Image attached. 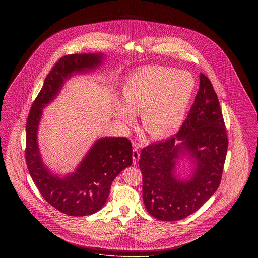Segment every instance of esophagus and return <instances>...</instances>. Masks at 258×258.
I'll return each instance as SVG.
<instances>
[{
	"instance_id": "obj_1",
	"label": "esophagus",
	"mask_w": 258,
	"mask_h": 258,
	"mask_svg": "<svg viewBox=\"0 0 258 258\" xmlns=\"http://www.w3.org/2000/svg\"><path fill=\"white\" fill-rule=\"evenodd\" d=\"M139 157H140V152H139V149L137 146L134 147L133 150V160H134V163L137 164L138 160H139Z\"/></svg>"
}]
</instances>
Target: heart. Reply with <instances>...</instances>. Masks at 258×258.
<instances>
[{
  "instance_id": "b5f03b06",
  "label": "heart",
  "mask_w": 258,
  "mask_h": 258,
  "mask_svg": "<svg viewBox=\"0 0 258 258\" xmlns=\"http://www.w3.org/2000/svg\"><path fill=\"white\" fill-rule=\"evenodd\" d=\"M196 90V80L187 72L151 66L139 69L124 81L123 97L127 109L116 107V116L132 122L142 114L143 126L154 138L174 134L184 122Z\"/></svg>"
}]
</instances>
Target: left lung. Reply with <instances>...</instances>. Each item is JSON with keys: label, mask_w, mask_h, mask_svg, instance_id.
<instances>
[{"label": "left lung", "mask_w": 258, "mask_h": 258, "mask_svg": "<svg viewBox=\"0 0 258 258\" xmlns=\"http://www.w3.org/2000/svg\"><path fill=\"white\" fill-rule=\"evenodd\" d=\"M228 137L218 96L200 74L199 90L178 134L143 148L138 161L149 214L160 221H180L200 208L221 184ZM184 150L196 160L188 180H178L175 163Z\"/></svg>", "instance_id": "1"}]
</instances>
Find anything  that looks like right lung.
I'll list each match as a JSON object with an SVG mask.
<instances>
[{"label":"right lung","mask_w":258,"mask_h":258,"mask_svg":"<svg viewBox=\"0 0 258 258\" xmlns=\"http://www.w3.org/2000/svg\"><path fill=\"white\" fill-rule=\"evenodd\" d=\"M102 54H73L59 59L46 76L32 104L26 123V163L42 197L61 213L89 216L105 204L117 175L133 164V146L125 137L99 139L76 171L59 178L44 167L37 142V126L42 108L55 98L63 81L74 73L93 70L100 64Z\"/></svg>","instance_id":"obj_1"}]
</instances>
